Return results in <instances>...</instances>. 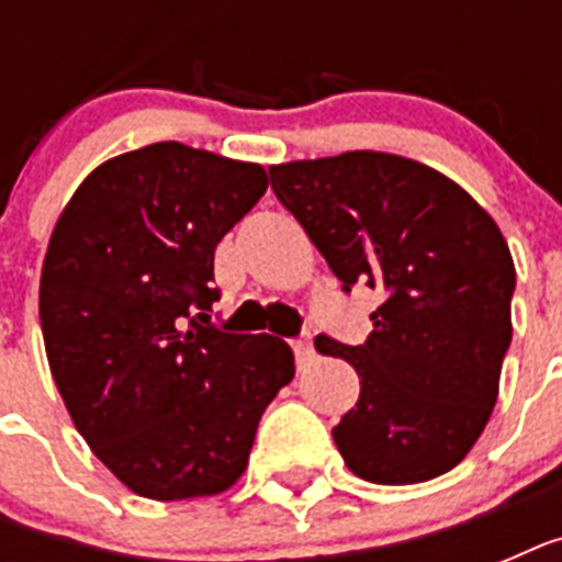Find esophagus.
Instances as JSON below:
<instances>
[{"instance_id":"esophagus-1","label":"esophagus","mask_w":562,"mask_h":562,"mask_svg":"<svg viewBox=\"0 0 562 562\" xmlns=\"http://www.w3.org/2000/svg\"><path fill=\"white\" fill-rule=\"evenodd\" d=\"M294 347V356H297V361H306L312 359V335H303V338H297V341L291 344Z\"/></svg>"}]
</instances>
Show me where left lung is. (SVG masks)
Here are the masks:
<instances>
[{
    "label": "left lung",
    "instance_id": "left-lung-1",
    "mask_svg": "<svg viewBox=\"0 0 562 562\" xmlns=\"http://www.w3.org/2000/svg\"><path fill=\"white\" fill-rule=\"evenodd\" d=\"M271 189L333 273L384 294L359 347L317 335L361 379L333 428L344 463L373 484H419L467 458L487 426L510 347L514 256L454 180L382 151L271 166Z\"/></svg>",
    "mask_w": 562,
    "mask_h": 562
}]
</instances>
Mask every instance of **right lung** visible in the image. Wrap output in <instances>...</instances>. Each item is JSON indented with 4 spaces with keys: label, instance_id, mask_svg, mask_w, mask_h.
Masks as SVG:
<instances>
[{
    "label": "right lung",
    "instance_id": "right-lung-1",
    "mask_svg": "<svg viewBox=\"0 0 562 562\" xmlns=\"http://www.w3.org/2000/svg\"><path fill=\"white\" fill-rule=\"evenodd\" d=\"M268 189L256 162L180 143L119 154L60 212L40 277L48 368L75 428L136 496H215L294 379L273 335L210 324L215 247Z\"/></svg>",
    "mask_w": 562,
    "mask_h": 562
}]
</instances>
